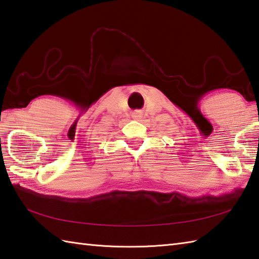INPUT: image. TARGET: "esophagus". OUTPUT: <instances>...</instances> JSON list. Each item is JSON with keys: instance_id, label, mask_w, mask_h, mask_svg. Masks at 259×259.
Returning <instances> with one entry per match:
<instances>
[{"instance_id": "obj_1", "label": "esophagus", "mask_w": 259, "mask_h": 259, "mask_svg": "<svg viewBox=\"0 0 259 259\" xmlns=\"http://www.w3.org/2000/svg\"><path fill=\"white\" fill-rule=\"evenodd\" d=\"M132 116H133L134 119H141L142 116H143V113H142L141 110H135V112L132 114Z\"/></svg>"}]
</instances>
